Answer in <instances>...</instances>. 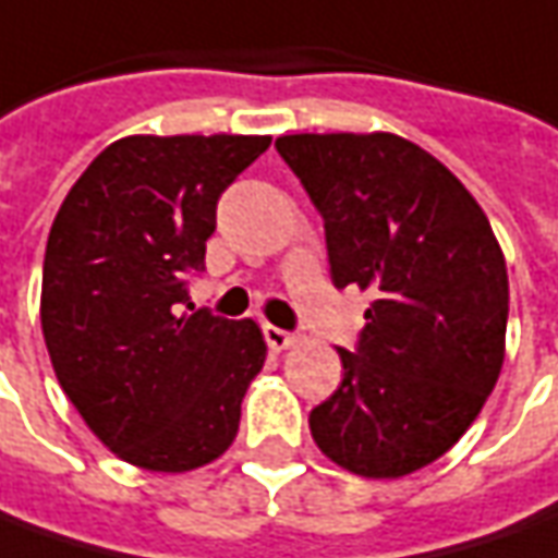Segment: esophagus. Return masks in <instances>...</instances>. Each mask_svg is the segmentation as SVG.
I'll use <instances>...</instances> for the list:
<instances>
[{
    "instance_id": "1",
    "label": "esophagus",
    "mask_w": 558,
    "mask_h": 558,
    "mask_svg": "<svg viewBox=\"0 0 558 558\" xmlns=\"http://www.w3.org/2000/svg\"><path fill=\"white\" fill-rule=\"evenodd\" d=\"M265 342L271 351H287V348H293L295 344V332H287V329L280 327H265Z\"/></svg>"
}]
</instances>
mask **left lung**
<instances>
[{
	"instance_id": "obj_1",
	"label": "left lung",
	"mask_w": 558,
	"mask_h": 558,
	"mask_svg": "<svg viewBox=\"0 0 558 558\" xmlns=\"http://www.w3.org/2000/svg\"><path fill=\"white\" fill-rule=\"evenodd\" d=\"M324 216L332 283L373 295L342 385L311 409L317 449L400 480L476 422L504 366L510 283L483 207L430 151L397 134L278 136Z\"/></svg>"
}]
</instances>
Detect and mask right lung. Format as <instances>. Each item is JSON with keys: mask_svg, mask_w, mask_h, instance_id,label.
<instances>
[{"mask_svg": "<svg viewBox=\"0 0 558 558\" xmlns=\"http://www.w3.org/2000/svg\"><path fill=\"white\" fill-rule=\"evenodd\" d=\"M271 136L136 134L106 146L54 216L41 332L57 381L109 452L151 473L216 461L265 363L263 329L183 311L216 201Z\"/></svg>", "mask_w": 558, "mask_h": 558, "instance_id": "add662e5", "label": "right lung"}]
</instances>
